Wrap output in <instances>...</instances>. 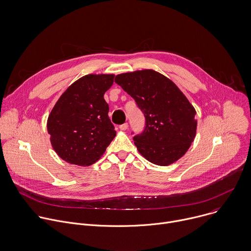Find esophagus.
Listing matches in <instances>:
<instances>
[{"label":"esophagus","mask_w":251,"mask_h":251,"mask_svg":"<svg viewBox=\"0 0 251 251\" xmlns=\"http://www.w3.org/2000/svg\"><path fill=\"white\" fill-rule=\"evenodd\" d=\"M119 128H120V130H122V131H125V130H127V129H128V123H124V124H121V125L119 126Z\"/></svg>","instance_id":"34e87169"}]
</instances>
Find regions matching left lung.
Returning <instances> with one entry per match:
<instances>
[{"label": "left lung", "instance_id": "1", "mask_svg": "<svg viewBox=\"0 0 251 251\" xmlns=\"http://www.w3.org/2000/svg\"><path fill=\"white\" fill-rule=\"evenodd\" d=\"M115 82L144 113L145 129L133 137L139 152L163 166L184 155L196 135V111L176 83L153 70L120 74Z\"/></svg>", "mask_w": 251, "mask_h": 251}]
</instances>
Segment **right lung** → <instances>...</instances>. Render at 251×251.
Returning a JSON list of instances; mask_svg holds the SVG:
<instances>
[{"label": "right lung", "instance_id": "obj_1", "mask_svg": "<svg viewBox=\"0 0 251 251\" xmlns=\"http://www.w3.org/2000/svg\"><path fill=\"white\" fill-rule=\"evenodd\" d=\"M113 79L114 75H83L65 91L51 110L47 120L51 145L65 161L91 165L116 136L103 98Z\"/></svg>", "mask_w": 251, "mask_h": 251}]
</instances>
